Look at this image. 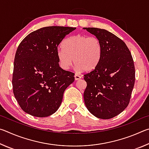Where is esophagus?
I'll list each match as a JSON object with an SVG mask.
<instances>
[{"instance_id":"obj_1","label":"esophagus","mask_w":149,"mask_h":149,"mask_svg":"<svg viewBox=\"0 0 149 149\" xmlns=\"http://www.w3.org/2000/svg\"><path fill=\"white\" fill-rule=\"evenodd\" d=\"M74 77H75V80H79V79H80L81 78V77L80 76V75H77V74H75V75H74Z\"/></svg>"}]
</instances>
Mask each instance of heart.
Listing matches in <instances>:
<instances>
[{
    "instance_id": "1",
    "label": "heart",
    "mask_w": 149,
    "mask_h": 149,
    "mask_svg": "<svg viewBox=\"0 0 149 149\" xmlns=\"http://www.w3.org/2000/svg\"><path fill=\"white\" fill-rule=\"evenodd\" d=\"M62 46L57 50V58L63 70H68L74 60L77 70L92 71L101 58V42L94 36L75 35L65 40Z\"/></svg>"
}]
</instances>
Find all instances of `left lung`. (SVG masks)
I'll return each mask as SVG.
<instances>
[{
	"label": "left lung",
	"instance_id": "left-lung-1",
	"mask_svg": "<svg viewBox=\"0 0 149 149\" xmlns=\"http://www.w3.org/2000/svg\"><path fill=\"white\" fill-rule=\"evenodd\" d=\"M101 42V58L95 68L84 75V97L88 110L95 117L110 119L129 104L134 87V62L127 45L107 30L84 27Z\"/></svg>",
	"mask_w": 149,
	"mask_h": 149
}]
</instances>
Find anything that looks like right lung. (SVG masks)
<instances>
[{
    "mask_svg": "<svg viewBox=\"0 0 149 149\" xmlns=\"http://www.w3.org/2000/svg\"><path fill=\"white\" fill-rule=\"evenodd\" d=\"M75 27L50 26L29 33L17 47L14 62V97L25 112L44 118L54 114L62 103L74 74L60 67L58 47Z\"/></svg>",
    "mask_w": 149,
    "mask_h": 149,
    "instance_id": "obj_1",
    "label": "right lung"
}]
</instances>
